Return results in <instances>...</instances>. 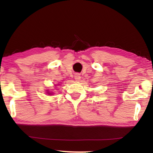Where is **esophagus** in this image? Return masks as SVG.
<instances>
[{
	"instance_id": "obj_1",
	"label": "esophagus",
	"mask_w": 153,
	"mask_h": 153,
	"mask_svg": "<svg viewBox=\"0 0 153 153\" xmlns=\"http://www.w3.org/2000/svg\"><path fill=\"white\" fill-rule=\"evenodd\" d=\"M74 77H75V79H76V81H79L80 78H81V77H80V75L78 74H76V75H75Z\"/></svg>"
}]
</instances>
